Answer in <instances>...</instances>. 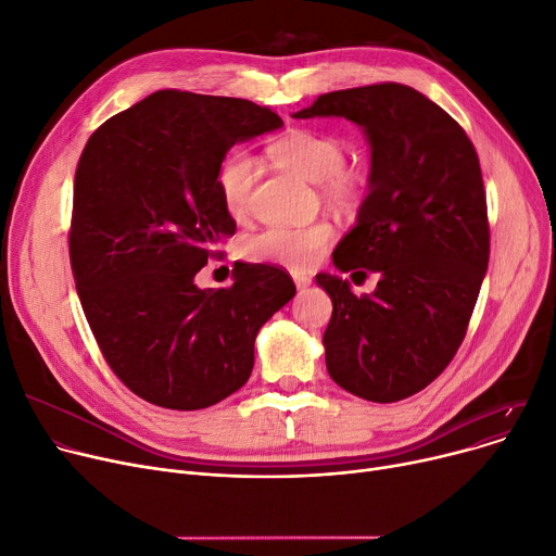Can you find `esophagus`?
<instances>
[{
  "label": "esophagus",
  "mask_w": 556,
  "mask_h": 556,
  "mask_svg": "<svg viewBox=\"0 0 556 556\" xmlns=\"http://www.w3.org/2000/svg\"><path fill=\"white\" fill-rule=\"evenodd\" d=\"M293 281H295V286H298V288H306V286H311V277H308V275H304V273H293Z\"/></svg>",
  "instance_id": "34e87169"
}]
</instances>
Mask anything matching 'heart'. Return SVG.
<instances>
[{"instance_id": "1", "label": "heart", "mask_w": 556, "mask_h": 556, "mask_svg": "<svg viewBox=\"0 0 556 556\" xmlns=\"http://www.w3.org/2000/svg\"><path fill=\"white\" fill-rule=\"evenodd\" d=\"M346 146L338 135L315 130H290L270 146L277 166L319 185L323 198L336 210L349 212L363 200L369 187V170L363 164H346ZM258 178V164L245 151L229 153L216 173V185L225 210L243 218L252 210V193ZM333 239V227L317 220L304 227H270L243 243V254L256 263H279L304 270L323 256Z\"/></svg>"}]
</instances>
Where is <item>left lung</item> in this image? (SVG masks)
<instances>
[{
  "label": "left lung",
  "instance_id": "left-lung-1",
  "mask_svg": "<svg viewBox=\"0 0 556 556\" xmlns=\"http://www.w3.org/2000/svg\"><path fill=\"white\" fill-rule=\"evenodd\" d=\"M293 116H344L371 146L369 193L333 263L381 281L358 298L338 275L315 277L333 302L323 340L329 376L374 403L413 396L457 354L489 266L476 146L448 112L401 83L329 92Z\"/></svg>",
  "mask_w": 556,
  "mask_h": 556
}]
</instances>
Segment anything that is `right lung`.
<instances>
[{
  "label": "right lung",
  "mask_w": 556,
  "mask_h": 556,
  "mask_svg": "<svg viewBox=\"0 0 556 556\" xmlns=\"http://www.w3.org/2000/svg\"><path fill=\"white\" fill-rule=\"evenodd\" d=\"M245 99L160 90L87 139L74 178L70 261L116 378L168 410H202L248 383L254 338L295 295L288 273L239 263L233 283L193 277L237 231L216 173L237 141L281 128Z\"/></svg>",
  "instance_id": "add662e5"
}]
</instances>
